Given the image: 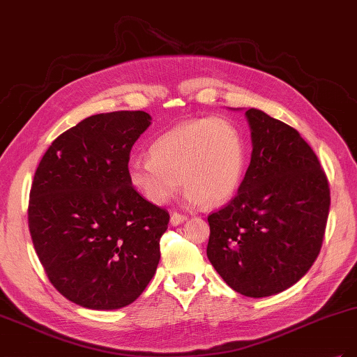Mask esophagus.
I'll return each instance as SVG.
<instances>
[{"mask_svg": "<svg viewBox=\"0 0 357 357\" xmlns=\"http://www.w3.org/2000/svg\"><path fill=\"white\" fill-rule=\"evenodd\" d=\"M186 219H188L186 215H183V214H180V213H172L169 222H171L172 226H178V225H181L183 222H186Z\"/></svg>", "mask_w": 357, "mask_h": 357, "instance_id": "obj_1", "label": "esophagus"}]
</instances>
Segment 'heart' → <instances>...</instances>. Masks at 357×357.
I'll list each match as a JSON object with an SVG mask.
<instances>
[{"label":"heart","instance_id":"1","mask_svg":"<svg viewBox=\"0 0 357 357\" xmlns=\"http://www.w3.org/2000/svg\"><path fill=\"white\" fill-rule=\"evenodd\" d=\"M147 158L128 164V181L153 205H165L180 185L189 205L220 204L238 189L245 142L229 119L205 117L172 126L153 139Z\"/></svg>","mask_w":357,"mask_h":357}]
</instances>
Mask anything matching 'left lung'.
<instances>
[{
	"label": "left lung",
	"mask_w": 357,
	"mask_h": 357,
	"mask_svg": "<svg viewBox=\"0 0 357 357\" xmlns=\"http://www.w3.org/2000/svg\"><path fill=\"white\" fill-rule=\"evenodd\" d=\"M245 117L250 165L235 198L208 215L207 256L235 291L264 298L298 283L314 264L331 192L316 153L296 129L257 109Z\"/></svg>",
	"instance_id": "left-lung-1"
}]
</instances>
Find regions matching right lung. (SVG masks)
<instances>
[{
	"mask_svg": "<svg viewBox=\"0 0 357 357\" xmlns=\"http://www.w3.org/2000/svg\"><path fill=\"white\" fill-rule=\"evenodd\" d=\"M150 121L146 112L83 119L52 143L32 180V244L50 283L80 307H126L156 273L169 214L128 181L129 153Z\"/></svg>",
	"mask_w": 357,
	"mask_h": 357,
	"instance_id": "obj_1",
	"label": "right lung"
}]
</instances>
